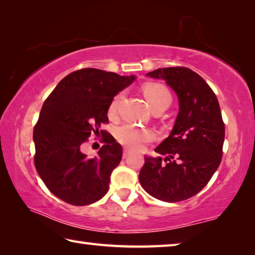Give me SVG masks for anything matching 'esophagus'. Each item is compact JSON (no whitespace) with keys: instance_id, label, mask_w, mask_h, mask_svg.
<instances>
[{"instance_id":"esophagus-1","label":"esophagus","mask_w":255,"mask_h":255,"mask_svg":"<svg viewBox=\"0 0 255 255\" xmlns=\"http://www.w3.org/2000/svg\"><path fill=\"white\" fill-rule=\"evenodd\" d=\"M129 154H130V152H129V149L125 148V149H124V153H123V157H124V158H127V157L129 156Z\"/></svg>"}]
</instances>
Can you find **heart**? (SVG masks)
Instances as JSON below:
<instances>
[{"label": "heart", "instance_id": "obj_1", "mask_svg": "<svg viewBox=\"0 0 255 255\" xmlns=\"http://www.w3.org/2000/svg\"><path fill=\"white\" fill-rule=\"evenodd\" d=\"M143 92L146 99L152 106L153 110L159 107H169L171 105L172 97L165 85L159 83H147L143 86ZM123 99V93H118L114 98L109 107L110 114H116L118 110L119 103ZM117 139L120 144L130 149H139L145 143L152 140L154 132L147 128H139L132 125H125L117 130Z\"/></svg>", "mask_w": 255, "mask_h": 255}]
</instances>
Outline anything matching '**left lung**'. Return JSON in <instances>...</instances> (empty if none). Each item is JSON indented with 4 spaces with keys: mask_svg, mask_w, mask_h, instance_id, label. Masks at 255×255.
Returning <instances> with one entry per match:
<instances>
[{
    "mask_svg": "<svg viewBox=\"0 0 255 255\" xmlns=\"http://www.w3.org/2000/svg\"><path fill=\"white\" fill-rule=\"evenodd\" d=\"M162 79L179 99V114L170 136L145 156L139 182L150 196L178 202L196 196L209 182L222 162L225 139L217 97L206 81L188 67H164L147 73Z\"/></svg>",
    "mask_w": 255,
    "mask_h": 255,
    "instance_id": "obj_1",
    "label": "left lung"
}]
</instances>
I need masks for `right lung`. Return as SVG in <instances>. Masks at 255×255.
I'll list each match as a JSON object with an SVG mask.
<instances>
[{"label":"right lung","mask_w":255,"mask_h":255,"mask_svg":"<svg viewBox=\"0 0 255 255\" xmlns=\"http://www.w3.org/2000/svg\"><path fill=\"white\" fill-rule=\"evenodd\" d=\"M135 76L82 68L59 82L46 99L33 129L34 166L51 193L67 204H93L109 190L110 175L122 161L123 147L101 125L108 124L114 97ZM103 135L98 156L80 152L91 133Z\"/></svg>","instance_id":"obj_1"}]
</instances>
